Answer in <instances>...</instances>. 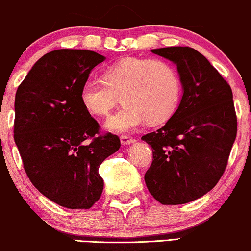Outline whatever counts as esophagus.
Masks as SVG:
<instances>
[{
  "label": "esophagus",
  "mask_w": 251,
  "mask_h": 251,
  "mask_svg": "<svg viewBox=\"0 0 251 251\" xmlns=\"http://www.w3.org/2000/svg\"><path fill=\"white\" fill-rule=\"evenodd\" d=\"M135 142V139H133V137L130 136H126V135H122L121 136V144L123 145V146H126V145H131Z\"/></svg>",
  "instance_id": "esophagus-1"
}]
</instances>
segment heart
Listing matches in <instances>:
<instances>
[{"instance_id": "1", "label": "heart", "mask_w": 251, "mask_h": 251, "mask_svg": "<svg viewBox=\"0 0 251 251\" xmlns=\"http://www.w3.org/2000/svg\"><path fill=\"white\" fill-rule=\"evenodd\" d=\"M103 80L82 83L80 101L91 115L106 116L121 100L125 103L105 123L114 133H130L145 122L164 123L182 97L179 73L170 62L126 57L107 67Z\"/></svg>"}]
</instances>
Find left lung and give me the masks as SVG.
<instances>
[{
  "label": "left lung",
  "instance_id": "obj_1",
  "mask_svg": "<svg viewBox=\"0 0 251 251\" xmlns=\"http://www.w3.org/2000/svg\"><path fill=\"white\" fill-rule=\"evenodd\" d=\"M151 51L176 64L183 96L168 122L141 137L153 152L145 182L160 203H188L211 191L227 165L237 135L232 91L193 48Z\"/></svg>",
  "mask_w": 251,
  "mask_h": 251
}]
</instances>
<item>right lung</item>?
<instances>
[{"label":"right lung","mask_w":251,"mask_h":251,"mask_svg":"<svg viewBox=\"0 0 251 251\" xmlns=\"http://www.w3.org/2000/svg\"><path fill=\"white\" fill-rule=\"evenodd\" d=\"M103 55L60 49L40 57L15 94L14 140L32 184L71 209H88L100 198V164L121 147L80 101V90Z\"/></svg>","instance_id":"right-lung-1"}]
</instances>
